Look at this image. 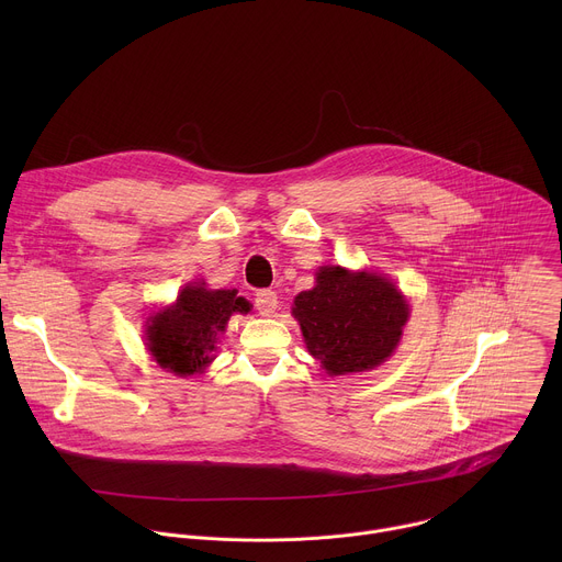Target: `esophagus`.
I'll list each match as a JSON object with an SVG mask.
<instances>
[{"label":"esophagus","mask_w":562,"mask_h":562,"mask_svg":"<svg viewBox=\"0 0 562 562\" xmlns=\"http://www.w3.org/2000/svg\"><path fill=\"white\" fill-rule=\"evenodd\" d=\"M256 308L260 315H273L278 308V293L271 289H262L256 293Z\"/></svg>","instance_id":"1"}]
</instances>
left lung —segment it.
<instances>
[{
    "label": "left lung",
    "instance_id": "8db88e82",
    "mask_svg": "<svg viewBox=\"0 0 562 562\" xmlns=\"http://www.w3.org/2000/svg\"><path fill=\"white\" fill-rule=\"evenodd\" d=\"M308 353L329 375L380 367L403 338L409 304L384 276L319 267L315 286L293 300Z\"/></svg>",
    "mask_w": 562,
    "mask_h": 562
}]
</instances>
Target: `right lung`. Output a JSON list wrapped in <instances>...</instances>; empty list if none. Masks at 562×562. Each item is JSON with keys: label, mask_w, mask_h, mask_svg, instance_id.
Segmentation results:
<instances>
[{"label": "right lung", "mask_w": 562, "mask_h": 562, "mask_svg": "<svg viewBox=\"0 0 562 562\" xmlns=\"http://www.w3.org/2000/svg\"><path fill=\"white\" fill-rule=\"evenodd\" d=\"M249 311L251 304L237 297L235 289H206V282H191L171 306L146 317V349L159 367L180 378L202 373L213 362L228 317Z\"/></svg>", "instance_id": "right-lung-1"}]
</instances>
